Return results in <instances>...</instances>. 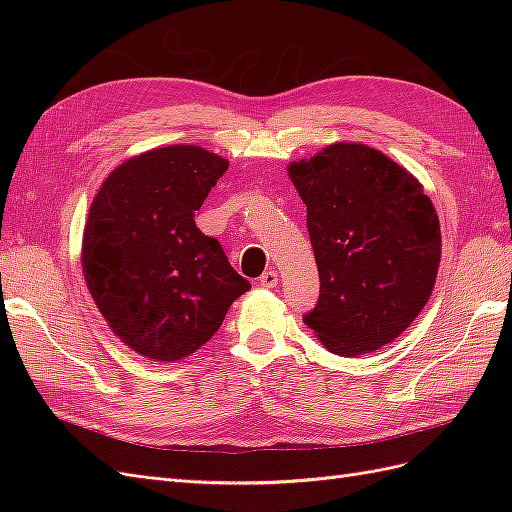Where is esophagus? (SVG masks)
Masks as SVG:
<instances>
[{"mask_svg": "<svg viewBox=\"0 0 512 512\" xmlns=\"http://www.w3.org/2000/svg\"><path fill=\"white\" fill-rule=\"evenodd\" d=\"M258 284L262 286V288H275L277 286V271H265L260 275V280H258Z\"/></svg>", "mask_w": 512, "mask_h": 512, "instance_id": "34e87169", "label": "esophagus"}]
</instances>
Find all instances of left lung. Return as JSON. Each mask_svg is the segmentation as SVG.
<instances>
[{
	"label": "left lung",
	"mask_w": 512,
	"mask_h": 512,
	"mask_svg": "<svg viewBox=\"0 0 512 512\" xmlns=\"http://www.w3.org/2000/svg\"><path fill=\"white\" fill-rule=\"evenodd\" d=\"M288 177L307 207L320 275L303 322L339 356L391 344L421 314L440 267V220L423 185L359 143L292 162Z\"/></svg>",
	"instance_id": "1"
}]
</instances>
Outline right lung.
Segmentation results:
<instances>
[{
    "mask_svg": "<svg viewBox=\"0 0 512 512\" xmlns=\"http://www.w3.org/2000/svg\"><path fill=\"white\" fill-rule=\"evenodd\" d=\"M228 162L196 145L158 147L106 177L83 232V275L108 327L153 361H181L250 290L194 213Z\"/></svg>",
    "mask_w": 512,
    "mask_h": 512,
    "instance_id": "obj_1",
    "label": "right lung"
}]
</instances>
